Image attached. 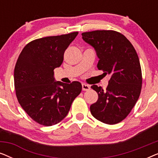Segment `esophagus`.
Returning <instances> with one entry per match:
<instances>
[{
	"mask_svg": "<svg viewBox=\"0 0 158 158\" xmlns=\"http://www.w3.org/2000/svg\"><path fill=\"white\" fill-rule=\"evenodd\" d=\"M90 85H86L85 83L82 84V89H83V90H90Z\"/></svg>",
	"mask_w": 158,
	"mask_h": 158,
	"instance_id": "obj_1",
	"label": "esophagus"
}]
</instances>
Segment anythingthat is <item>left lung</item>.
<instances>
[{
    "mask_svg": "<svg viewBox=\"0 0 158 158\" xmlns=\"http://www.w3.org/2000/svg\"><path fill=\"white\" fill-rule=\"evenodd\" d=\"M82 38L96 51L98 70L111 75L106 89L91 86L98 98L90 106V112L101 122L117 124L128 116L139 97L142 78L139 57L131 42L117 31L84 32Z\"/></svg>",
    "mask_w": 158,
    "mask_h": 158,
    "instance_id": "left-lung-1",
    "label": "left lung"
}]
</instances>
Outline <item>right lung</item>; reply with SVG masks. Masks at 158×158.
Returning a JSON list of instances; mask_svg holds the SVG:
<instances>
[{
  "label": "right lung",
  "mask_w": 158,
  "mask_h": 158,
  "mask_svg": "<svg viewBox=\"0 0 158 158\" xmlns=\"http://www.w3.org/2000/svg\"><path fill=\"white\" fill-rule=\"evenodd\" d=\"M78 34L38 39L25 46L14 69V85L21 106L32 119L52 126L68 115L82 85L56 81L54 70L63 62L64 51Z\"/></svg>",
  "instance_id": "add662e5"
}]
</instances>
